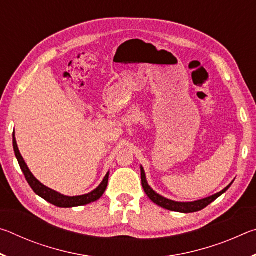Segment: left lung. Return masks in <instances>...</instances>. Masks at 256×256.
<instances>
[{"instance_id":"8db88e82","label":"left lung","mask_w":256,"mask_h":256,"mask_svg":"<svg viewBox=\"0 0 256 256\" xmlns=\"http://www.w3.org/2000/svg\"><path fill=\"white\" fill-rule=\"evenodd\" d=\"M141 170V182H142V188H144V192L148 198H150L151 201L156 204L164 208V209H167V210H170V211H176V212H182V214H190V212H196V211H200L202 209H204L206 206H208L210 204V203L214 202L216 198H218L220 196H222V194L226 192V190L230 188L232 182L228 186H226L222 190H220V192L214 194V196H208L204 198H201V200H198V201H193V202H177V201H172L170 200V198H164L162 196H160L157 192H154V190L150 188V185L148 184V182H146V172L144 167H140Z\"/></svg>"}]
</instances>
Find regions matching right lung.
Here are the masks:
<instances>
[{
	"instance_id": "1",
	"label": "right lung",
	"mask_w": 256,
	"mask_h": 256,
	"mask_svg": "<svg viewBox=\"0 0 256 256\" xmlns=\"http://www.w3.org/2000/svg\"><path fill=\"white\" fill-rule=\"evenodd\" d=\"M14 150L16 160H18L19 162V166L21 168V170H22L26 180L28 182V184L30 185V188H32V190L37 194V196H40L47 202L52 203V204H54L58 208H73V206H86V204H89V203L99 200V198L102 196V194L105 193L107 184H108V177H110V172H107L106 176L104 177L102 182L98 185V188L92 190L90 193L84 194V196H64V194L56 192V190H52L50 188H47V186L42 184L40 182L32 175V172H30L27 164H26L22 156L20 154L18 144H16L14 132Z\"/></svg>"
}]
</instances>
